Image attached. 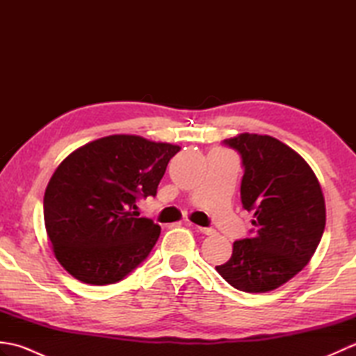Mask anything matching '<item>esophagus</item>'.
I'll use <instances>...</instances> for the list:
<instances>
[{
    "mask_svg": "<svg viewBox=\"0 0 356 356\" xmlns=\"http://www.w3.org/2000/svg\"><path fill=\"white\" fill-rule=\"evenodd\" d=\"M197 229H199L202 234H205V236H213V234L216 232L213 228H200V226H197Z\"/></svg>",
    "mask_w": 356,
    "mask_h": 356,
    "instance_id": "1",
    "label": "esophagus"
}]
</instances>
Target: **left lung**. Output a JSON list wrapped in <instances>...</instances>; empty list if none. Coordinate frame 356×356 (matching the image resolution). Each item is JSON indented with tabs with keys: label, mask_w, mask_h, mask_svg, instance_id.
I'll return each instance as SVG.
<instances>
[{
	"label": "left lung",
	"mask_w": 356,
	"mask_h": 356,
	"mask_svg": "<svg viewBox=\"0 0 356 356\" xmlns=\"http://www.w3.org/2000/svg\"><path fill=\"white\" fill-rule=\"evenodd\" d=\"M245 174L240 195L254 211L252 237L234 241L231 259L216 266L238 291L260 293L289 282L311 261L326 226V205L311 166L270 136L241 133L226 139Z\"/></svg>",
	"instance_id": "left-lung-1"
}]
</instances>
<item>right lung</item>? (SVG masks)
I'll use <instances>...</instances> for the list:
<instances>
[{
	"label": "right lung",
	"instance_id": "1",
	"mask_svg": "<svg viewBox=\"0 0 356 356\" xmlns=\"http://www.w3.org/2000/svg\"><path fill=\"white\" fill-rule=\"evenodd\" d=\"M180 147L133 134L101 138L67 156L44 194V223L61 266L87 284H113L147 259L161 226L139 217Z\"/></svg>",
	"mask_w": 356,
	"mask_h": 356
}]
</instances>
